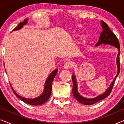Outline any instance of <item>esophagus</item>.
<instances>
[{"label": "esophagus", "instance_id": "obj_1", "mask_svg": "<svg viewBox=\"0 0 124 124\" xmlns=\"http://www.w3.org/2000/svg\"><path fill=\"white\" fill-rule=\"evenodd\" d=\"M72 63L70 62H66L65 64H64V69H70L72 68Z\"/></svg>", "mask_w": 124, "mask_h": 124}]
</instances>
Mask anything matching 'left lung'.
<instances>
[{
    "label": "left lung",
    "instance_id": "left-lung-1",
    "mask_svg": "<svg viewBox=\"0 0 124 124\" xmlns=\"http://www.w3.org/2000/svg\"><path fill=\"white\" fill-rule=\"evenodd\" d=\"M101 28H102L103 31L101 33L100 35L99 41L97 42V43L95 45V47H98L101 45H109L115 47L118 50V54L116 59V64L117 67V73L116 77L113 79L111 84H110L109 87L106 90L104 93L101 94L99 95H98L96 97L93 98H87L84 97L81 95L79 94V93L78 91V84L77 81L76 79V76L74 74L72 75V81H73V90L72 93L73 94L74 97L81 103V104L85 105H91L94 104L98 101H99L101 100H103L105 98L107 97L111 93L112 90L113 85L115 84V81L117 77L118 74L120 73V43L118 42V39L117 38L116 35L113 33V32L111 31L108 25L106 23H104L103 21H101Z\"/></svg>",
    "mask_w": 124,
    "mask_h": 124
}]
</instances>
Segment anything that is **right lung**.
I'll return each instance as SVG.
<instances>
[{
  "label": "right lung",
  "instance_id": "right-lung-1",
  "mask_svg": "<svg viewBox=\"0 0 124 124\" xmlns=\"http://www.w3.org/2000/svg\"><path fill=\"white\" fill-rule=\"evenodd\" d=\"M28 19L26 18L25 19L23 22L20 23L18 25V26L16 27L14 29H13L12 31H16V30H20L21 29L23 28V25H26L28 23ZM6 72V70H5ZM58 71V69H56L55 70L52 71V72L50 74V75L48 76L47 78L46 81L45 86H44V89L43 92L38 97H36L35 98H32V99H30V98H26L23 97V96L19 95L17 94L16 91L14 90V89H13V87H12L11 85V88L12 89L13 92L14 93L17 97L18 99H20L21 101H23V102L27 103V104L32 105V106H39L43 103H45L49 98H50L51 94V91H52V82H53V79L56 76Z\"/></svg>",
  "mask_w": 124,
  "mask_h": 124
}]
</instances>
